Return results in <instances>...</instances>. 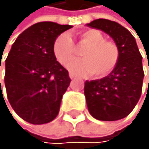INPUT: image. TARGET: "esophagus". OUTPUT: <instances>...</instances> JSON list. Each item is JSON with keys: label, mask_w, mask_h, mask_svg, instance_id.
<instances>
[{"label": "esophagus", "mask_w": 149, "mask_h": 149, "mask_svg": "<svg viewBox=\"0 0 149 149\" xmlns=\"http://www.w3.org/2000/svg\"><path fill=\"white\" fill-rule=\"evenodd\" d=\"M69 77H70V79H75L76 78V75H74L73 73H69Z\"/></svg>", "instance_id": "1"}]
</instances>
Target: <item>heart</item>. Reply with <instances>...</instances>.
I'll return each mask as SVG.
<instances>
[{
	"label": "heart",
	"mask_w": 149,
	"mask_h": 149,
	"mask_svg": "<svg viewBox=\"0 0 149 149\" xmlns=\"http://www.w3.org/2000/svg\"><path fill=\"white\" fill-rule=\"evenodd\" d=\"M80 46L87 48L82 52L83 58L72 59L76 54L75 45L68 34H61L55 39L52 51L60 64L66 65L75 74L91 73L95 78L108 75L119 59V49L115 43L105 41L104 36L98 30L89 29L79 33Z\"/></svg>",
	"instance_id": "b5f03b06"
}]
</instances>
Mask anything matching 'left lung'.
Wrapping results in <instances>:
<instances>
[{
    "label": "left lung",
    "mask_w": 149,
    "mask_h": 149,
    "mask_svg": "<svg viewBox=\"0 0 149 149\" xmlns=\"http://www.w3.org/2000/svg\"><path fill=\"white\" fill-rule=\"evenodd\" d=\"M87 25L108 34L119 49L118 62L109 75L85 83L88 109L100 121L123 119L132 112L141 97L144 76L143 57L134 36L119 23L100 18Z\"/></svg>",
    "instance_id": "left-lung-1"
}]
</instances>
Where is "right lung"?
Returning a JSON list of instances; mask_svg holds the SVG:
<instances>
[{"mask_svg":"<svg viewBox=\"0 0 149 149\" xmlns=\"http://www.w3.org/2000/svg\"><path fill=\"white\" fill-rule=\"evenodd\" d=\"M70 28L39 22L20 34L8 52L5 63L6 95L17 115L28 123L46 124L58 114L71 79L55 58L52 47L55 39Z\"/></svg>","mask_w":149,"mask_h":149,"instance_id":"obj_1","label":"right lung"}]
</instances>
